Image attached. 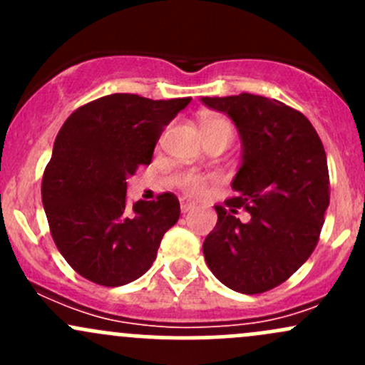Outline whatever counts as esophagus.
Returning a JSON list of instances; mask_svg holds the SVG:
<instances>
[{
    "label": "esophagus",
    "mask_w": 365,
    "mask_h": 365,
    "mask_svg": "<svg viewBox=\"0 0 365 365\" xmlns=\"http://www.w3.org/2000/svg\"><path fill=\"white\" fill-rule=\"evenodd\" d=\"M180 208H182L183 213H187V212H190V210L196 208V205H194L192 201H189V200H182V201H180Z\"/></svg>",
    "instance_id": "esophagus-1"
}]
</instances>
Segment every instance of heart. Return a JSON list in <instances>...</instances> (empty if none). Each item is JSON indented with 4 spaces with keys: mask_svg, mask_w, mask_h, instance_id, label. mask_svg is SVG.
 Here are the masks:
<instances>
[{
    "mask_svg": "<svg viewBox=\"0 0 365 365\" xmlns=\"http://www.w3.org/2000/svg\"><path fill=\"white\" fill-rule=\"evenodd\" d=\"M201 132L205 134H224L231 141L235 134V127L227 118L224 116H205L201 120ZM215 182V176H206L200 175V173H185L183 176H180L178 187L185 194L194 197H200L206 194V190L210 189V185Z\"/></svg>",
    "mask_w": 365,
    "mask_h": 365,
    "instance_id": "obj_1",
    "label": "heart"
}]
</instances>
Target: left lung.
Here are the masks:
<instances>
[{"instance_id": "1", "label": "left lung", "mask_w": 365, "mask_h": 365, "mask_svg": "<svg viewBox=\"0 0 365 365\" xmlns=\"http://www.w3.org/2000/svg\"><path fill=\"white\" fill-rule=\"evenodd\" d=\"M230 114L244 141L235 196L215 206L217 224L203 254L227 288L257 295L288 281L318 245L330 203L327 153L311 121L259 95L201 98ZM244 207L252 219L236 217Z\"/></svg>"}]
</instances>
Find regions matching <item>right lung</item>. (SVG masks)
<instances>
[{
  "mask_svg": "<svg viewBox=\"0 0 365 365\" xmlns=\"http://www.w3.org/2000/svg\"><path fill=\"white\" fill-rule=\"evenodd\" d=\"M189 102L106 95L77 108L58 132L42 203L58 251L88 281L114 288L139 279L178 222L171 192L128 206L127 178L152 162L164 127Z\"/></svg>",
  "mask_w": 365,
  "mask_h": 365,
  "instance_id": "add662e5",
  "label": "right lung"
}]
</instances>
